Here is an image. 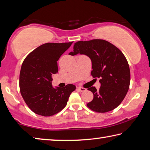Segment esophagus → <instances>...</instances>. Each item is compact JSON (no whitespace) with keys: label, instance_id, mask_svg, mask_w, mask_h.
Listing matches in <instances>:
<instances>
[{"label":"esophagus","instance_id":"34e87169","mask_svg":"<svg viewBox=\"0 0 150 150\" xmlns=\"http://www.w3.org/2000/svg\"><path fill=\"white\" fill-rule=\"evenodd\" d=\"M77 89L79 90V91H80L81 92H83L85 91H86V89H85V88L82 87H78Z\"/></svg>","mask_w":150,"mask_h":150}]
</instances>
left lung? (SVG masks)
<instances>
[{"label": "left lung", "mask_w": 150, "mask_h": 150, "mask_svg": "<svg viewBox=\"0 0 150 150\" xmlns=\"http://www.w3.org/2000/svg\"><path fill=\"white\" fill-rule=\"evenodd\" d=\"M77 54L89 57L92 63L91 74L99 78L101 87L88 88L93 93V99L87 105L98 113L112 111L120 105L129 87L130 70L127 61L115 45L103 39L78 41L70 55Z\"/></svg>", "instance_id": "obj_1"}]
</instances>
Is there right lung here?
<instances>
[{
  "instance_id": "add662e5",
  "label": "right lung",
  "mask_w": 150,
  "mask_h": 150,
  "mask_svg": "<svg viewBox=\"0 0 150 150\" xmlns=\"http://www.w3.org/2000/svg\"><path fill=\"white\" fill-rule=\"evenodd\" d=\"M73 42H47L28 54L22 64L19 77L20 91L24 101L33 112L48 117L66 106L73 84L65 87L52 86V75L58 72L57 61Z\"/></svg>"
}]
</instances>
